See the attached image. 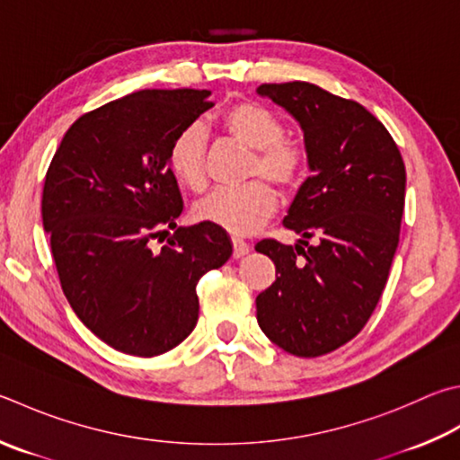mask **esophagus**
<instances>
[{
  "instance_id": "34e87169",
  "label": "esophagus",
  "mask_w": 460,
  "mask_h": 460,
  "mask_svg": "<svg viewBox=\"0 0 460 460\" xmlns=\"http://www.w3.org/2000/svg\"><path fill=\"white\" fill-rule=\"evenodd\" d=\"M249 243H245L243 239H237V237H233V257L235 259H239V257H245L247 253H249Z\"/></svg>"
}]
</instances>
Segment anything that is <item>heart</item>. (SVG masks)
Here are the masks:
<instances>
[{"label":"heart","instance_id":"obj_1","mask_svg":"<svg viewBox=\"0 0 460 460\" xmlns=\"http://www.w3.org/2000/svg\"><path fill=\"white\" fill-rule=\"evenodd\" d=\"M225 132L255 150L252 174H263L283 189L296 187L305 169V153L296 140L283 137V124L271 111L257 102H237L221 116ZM169 166L179 182L190 189L205 182V137L201 127L190 124L172 138ZM278 208V193L265 181L243 187L215 189L193 207L197 221L219 227L231 235H249Z\"/></svg>","mask_w":460,"mask_h":460}]
</instances>
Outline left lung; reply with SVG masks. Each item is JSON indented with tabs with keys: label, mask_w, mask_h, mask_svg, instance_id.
Returning a JSON list of instances; mask_svg holds the SVG:
<instances>
[{
	"label": "left lung",
	"mask_w": 460,
	"mask_h": 460,
	"mask_svg": "<svg viewBox=\"0 0 460 460\" xmlns=\"http://www.w3.org/2000/svg\"><path fill=\"white\" fill-rule=\"evenodd\" d=\"M257 94L297 120L312 171L283 219L302 239L255 245L275 263V281L255 299L257 322L275 346L315 358L352 340L380 302L398 247L406 169L390 132L354 100L310 82L261 84Z\"/></svg>",
	"instance_id": "left-lung-1"
}]
</instances>
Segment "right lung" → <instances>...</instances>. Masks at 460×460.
Instances as JSON below:
<instances>
[{"label":"right lung","instance_id":"right-lung-1","mask_svg":"<svg viewBox=\"0 0 460 460\" xmlns=\"http://www.w3.org/2000/svg\"><path fill=\"white\" fill-rule=\"evenodd\" d=\"M208 96L182 88L112 100L72 124L46 172L41 221L64 296L119 352L150 358L179 346L199 320V279L233 253L227 231L177 227L169 148L213 106Z\"/></svg>","mask_w":460,"mask_h":460}]
</instances>
